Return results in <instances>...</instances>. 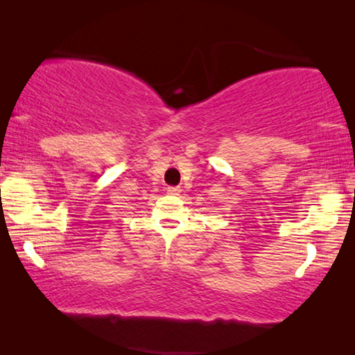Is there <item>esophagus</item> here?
<instances>
[{"label":"esophagus","instance_id":"34e87169","mask_svg":"<svg viewBox=\"0 0 355 355\" xmlns=\"http://www.w3.org/2000/svg\"><path fill=\"white\" fill-rule=\"evenodd\" d=\"M167 192H169V194H178L180 188L178 186H169V188H167Z\"/></svg>","mask_w":355,"mask_h":355}]
</instances>
